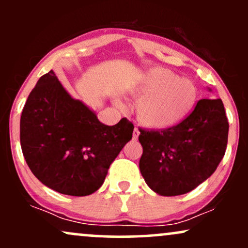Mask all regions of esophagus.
Here are the masks:
<instances>
[{
  "label": "esophagus",
  "instance_id": "obj_1",
  "mask_svg": "<svg viewBox=\"0 0 248 248\" xmlns=\"http://www.w3.org/2000/svg\"><path fill=\"white\" fill-rule=\"evenodd\" d=\"M139 135H140V132H139L138 128H134V132H133V139L134 140H138L139 139Z\"/></svg>",
  "mask_w": 248,
  "mask_h": 248
}]
</instances>
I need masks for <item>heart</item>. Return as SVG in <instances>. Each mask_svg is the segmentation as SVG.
<instances>
[{
    "instance_id": "1",
    "label": "heart",
    "mask_w": 248,
    "mask_h": 248,
    "mask_svg": "<svg viewBox=\"0 0 248 248\" xmlns=\"http://www.w3.org/2000/svg\"><path fill=\"white\" fill-rule=\"evenodd\" d=\"M130 92L134 98H140L135 106L136 118L152 129H168L183 121L191 113L198 96L191 80L179 78L163 67L144 72ZM115 105L124 107L119 99Z\"/></svg>"
}]
</instances>
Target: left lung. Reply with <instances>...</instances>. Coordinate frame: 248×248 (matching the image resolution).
I'll list each match as a JSON object with an SVG mask.
<instances>
[{"mask_svg":"<svg viewBox=\"0 0 248 248\" xmlns=\"http://www.w3.org/2000/svg\"><path fill=\"white\" fill-rule=\"evenodd\" d=\"M140 133L142 177L154 192L171 197L190 192L216 171L226 150L229 121L220 99H202L177 126Z\"/></svg>","mask_w":248,"mask_h":248,"instance_id":"1","label":"left lung"}]
</instances>
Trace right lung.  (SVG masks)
I'll list each match as a JSON object with an SVG mask.
<instances>
[{"label":"right lung","instance_id":"right-lung-1","mask_svg":"<svg viewBox=\"0 0 248 248\" xmlns=\"http://www.w3.org/2000/svg\"><path fill=\"white\" fill-rule=\"evenodd\" d=\"M24 158L44 186L69 196H88L104 183L112 162L132 140L126 118L114 126L72 98L53 70L39 78L19 124Z\"/></svg>","mask_w":248,"mask_h":248}]
</instances>
